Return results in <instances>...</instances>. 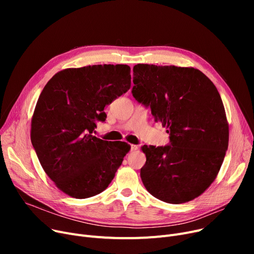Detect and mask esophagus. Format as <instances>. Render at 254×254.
Listing matches in <instances>:
<instances>
[{
  "label": "esophagus",
  "mask_w": 254,
  "mask_h": 254,
  "mask_svg": "<svg viewBox=\"0 0 254 254\" xmlns=\"http://www.w3.org/2000/svg\"><path fill=\"white\" fill-rule=\"evenodd\" d=\"M138 149V146L137 145H130V151H136Z\"/></svg>",
  "instance_id": "obj_1"
}]
</instances>
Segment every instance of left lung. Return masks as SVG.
Here are the masks:
<instances>
[{
    "label": "left lung",
    "instance_id": "8db88e82",
    "mask_svg": "<svg viewBox=\"0 0 254 254\" xmlns=\"http://www.w3.org/2000/svg\"><path fill=\"white\" fill-rule=\"evenodd\" d=\"M132 97L167 127L170 143L142 147L146 190L169 204L190 202L216 178L229 146V125L219 92L193 68L138 64Z\"/></svg>",
    "mask_w": 254,
    "mask_h": 254
}]
</instances>
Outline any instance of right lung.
Here are the masks:
<instances>
[{
	"label": "right lung",
	"instance_id": "1",
	"mask_svg": "<svg viewBox=\"0 0 254 254\" xmlns=\"http://www.w3.org/2000/svg\"><path fill=\"white\" fill-rule=\"evenodd\" d=\"M127 64H95L53 76L40 95L31 140L48 177L64 193L86 198L105 190L129 150L93 136L106 105L130 87Z\"/></svg>",
	"mask_w": 254,
	"mask_h": 254
}]
</instances>
